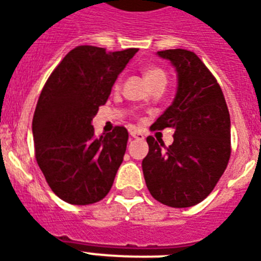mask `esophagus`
Instances as JSON below:
<instances>
[{"label":"esophagus","instance_id":"esophagus-1","mask_svg":"<svg viewBox=\"0 0 261 261\" xmlns=\"http://www.w3.org/2000/svg\"><path fill=\"white\" fill-rule=\"evenodd\" d=\"M130 135L135 139H143V134L137 130H130Z\"/></svg>","mask_w":261,"mask_h":261}]
</instances>
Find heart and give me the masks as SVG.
I'll return each mask as SVG.
<instances>
[{
	"mask_svg": "<svg viewBox=\"0 0 261 261\" xmlns=\"http://www.w3.org/2000/svg\"><path fill=\"white\" fill-rule=\"evenodd\" d=\"M143 77H145V81H146L149 85H151L155 81H167V74H165V71L159 69V67H146L145 70H143ZM119 88V81L115 83V89H118Z\"/></svg>",
	"mask_w": 261,
	"mask_h": 261,
	"instance_id": "b5f03b06",
	"label": "heart"
}]
</instances>
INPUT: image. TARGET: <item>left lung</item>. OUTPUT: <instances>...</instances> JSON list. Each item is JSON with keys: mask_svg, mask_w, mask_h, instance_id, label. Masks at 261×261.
I'll use <instances>...</instances> for the list:
<instances>
[{"mask_svg": "<svg viewBox=\"0 0 261 261\" xmlns=\"http://www.w3.org/2000/svg\"><path fill=\"white\" fill-rule=\"evenodd\" d=\"M177 75L172 104L151 126L174 128L173 143L147 137L142 161L151 196L163 204L184 208L198 204L214 190L230 159V116L217 80L194 53L181 48L157 53Z\"/></svg>", "mask_w": 261, "mask_h": 261, "instance_id": "1", "label": "left lung"}]
</instances>
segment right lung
Masks as SVG:
<instances>
[{"label": "right lung", "mask_w": 261, "mask_h": 261, "mask_svg": "<svg viewBox=\"0 0 261 261\" xmlns=\"http://www.w3.org/2000/svg\"><path fill=\"white\" fill-rule=\"evenodd\" d=\"M137 51L75 47L40 93L32 120L35 155L53 192L70 204L98 202L114 184L128 133L115 127L96 138L90 122Z\"/></svg>", "instance_id": "1"}]
</instances>
